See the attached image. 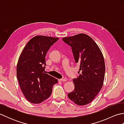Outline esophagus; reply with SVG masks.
I'll return each mask as SVG.
<instances>
[{"label": "esophagus", "instance_id": "esophagus-1", "mask_svg": "<svg viewBox=\"0 0 124 124\" xmlns=\"http://www.w3.org/2000/svg\"><path fill=\"white\" fill-rule=\"evenodd\" d=\"M59 81H67V79H59Z\"/></svg>", "mask_w": 124, "mask_h": 124}]
</instances>
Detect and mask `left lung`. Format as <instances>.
Returning a JSON list of instances; mask_svg holds the SVG:
<instances>
[{"mask_svg": "<svg viewBox=\"0 0 124 124\" xmlns=\"http://www.w3.org/2000/svg\"><path fill=\"white\" fill-rule=\"evenodd\" d=\"M71 47L76 63L79 65L77 78L73 79L75 89L68 97L78 106L91 102L101 91L104 79L105 62L99 46L84 33L62 38Z\"/></svg>", "mask_w": 124, "mask_h": 124, "instance_id": "8db88e82", "label": "left lung"}]
</instances>
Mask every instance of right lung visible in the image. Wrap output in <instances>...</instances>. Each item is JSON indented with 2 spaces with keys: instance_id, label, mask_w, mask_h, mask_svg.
I'll list each match as a JSON object with an SVG mask.
<instances>
[{
  "instance_id": "obj_1",
  "label": "right lung",
  "mask_w": 124,
  "mask_h": 124,
  "mask_svg": "<svg viewBox=\"0 0 124 124\" xmlns=\"http://www.w3.org/2000/svg\"><path fill=\"white\" fill-rule=\"evenodd\" d=\"M59 38L36 36L26 45L18 60L16 75L23 94L28 101L38 104L51 95L56 78L46 73L45 56Z\"/></svg>"
}]
</instances>
